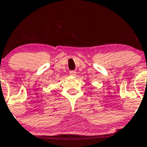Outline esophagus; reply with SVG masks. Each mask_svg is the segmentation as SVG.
I'll return each mask as SVG.
<instances>
[{
  "mask_svg": "<svg viewBox=\"0 0 147 147\" xmlns=\"http://www.w3.org/2000/svg\"><path fill=\"white\" fill-rule=\"evenodd\" d=\"M69 75H72V76H76V72L75 71H70L69 72Z\"/></svg>",
  "mask_w": 147,
  "mask_h": 147,
  "instance_id": "1",
  "label": "esophagus"
}]
</instances>
